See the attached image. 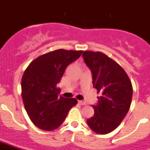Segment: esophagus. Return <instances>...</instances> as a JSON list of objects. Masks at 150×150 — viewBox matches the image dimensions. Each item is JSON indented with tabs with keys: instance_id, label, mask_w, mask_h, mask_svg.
Listing matches in <instances>:
<instances>
[{
	"instance_id": "esophagus-1",
	"label": "esophagus",
	"mask_w": 150,
	"mask_h": 150,
	"mask_svg": "<svg viewBox=\"0 0 150 150\" xmlns=\"http://www.w3.org/2000/svg\"><path fill=\"white\" fill-rule=\"evenodd\" d=\"M79 104H81V105H85V104H86V102L83 101V100H79Z\"/></svg>"
}]
</instances>
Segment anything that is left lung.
Instances as JSON below:
<instances>
[{
    "instance_id": "obj_1",
    "label": "left lung",
    "mask_w": 150,
    "mask_h": 150,
    "mask_svg": "<svg viewBox=\"0 0 150 150\" xmlns=\"http://www.w3.org/2000/svg\"><path fill=\"white\" fill-rule=\"evenodd\" d=\"M92 73L93 86L100 93L94 105V114L87 120L98 134L112 132L120 125L131 104L133 86L124 69L101 52L85 51L82 54Z\"/></svg>"
}]
</instances>
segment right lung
<instances>
[{"label": "right lung", "mask_w": 150, "mask_h": 150, "mask_svg": "<svg viewBox=\"0 0 150 150\" xmlns=\"http://www.w3.org/2000/svg\"><path fill=\"white\" fill-rule=\"evenodd\" d=\"M82 52L54 50L35 59L25 70L21 80L23 102L31 121L40 129H56L77 104L75 98L58 97L56 85L68 65L79 59Z\"/></svg>", "instance_id": "1"}]
</instances>
